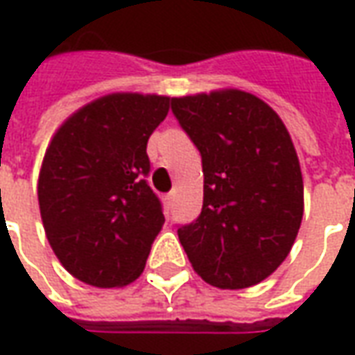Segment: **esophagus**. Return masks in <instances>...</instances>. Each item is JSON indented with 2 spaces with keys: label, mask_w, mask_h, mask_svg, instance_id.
<instances>
[{
  "label": "esophagus",
  "mask_w": 355,
  "mask_h": 355,
  "mask_svg": "<svg viewBox=\"0 0 355 355\" xmlns=\"http://www.w3.org/2000/svg\"><path fill=\"white\" fill-rule=\"evenodd\" d=\"M165 202H167V205H173V202H175V192H169V194L165 196Z\"/></svg>",
  "instance_id": "1"
}]
</instances>
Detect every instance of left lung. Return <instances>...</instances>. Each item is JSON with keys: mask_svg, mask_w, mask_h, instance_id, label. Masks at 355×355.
<instances>
[{"mask_svg": "<svg viewBox=\"0 0 355 355\" xmlns=\"http://www.w3.org/2000/svg\"><path fill=\"white\" fill-rule=\"evenodd\" d=\"M202 155V213L178 227L194 271L223 290L254 286L286 259L304 180L286 126L265 101L225 90L171 100Z\"/></svg>", "mask_w": 355, "mask_h": 355, "instance_id": "1", "label": "left lung"}]
</instances>
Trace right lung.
<instances>
[{
  "label": "right lung",
  "instance_id": "right-lung-1",
  "mask_svg": "<svg viewBox=\"0 0 355 355\" xmlns=\"http://www.w3.org/2000/svg\"><path fill=\"white\" fill-rule=\"evenodd\" d=\"M169 98L111 94L69 117L49 144L38 180L49 246L78 281L115 288L136 281L165 223L148 184V140Z\"/></svg>",
  "mask_w": 355,
  "mask_h": 355
}]
</instances>
